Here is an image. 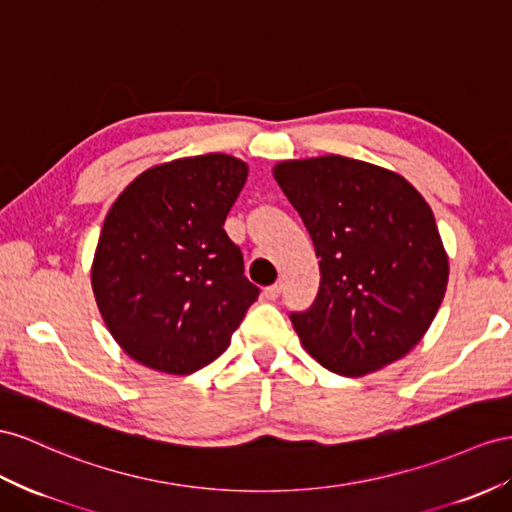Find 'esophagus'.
Here are the masks:
<instances>
[{
	"mask_svg": "<svg viewBox=\"0 0 512 512\" xmlns=\"http://www.w3.org/2000/svg\"><path fill=\"white\" fill-rule=\"evenodd\" d=\"M281 290H283L281 283H274V285L266 287V290H264V296H266L268 300H277V298H279V294H281Z\"/></svg>",
	"mask_w": 512,
	"mask_h": 512,
	"instance_id": "obj_1",
	"label": "esophagus"
}]
</instances>
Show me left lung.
I'll return each mask as SVG.
<instances>
[{
  "mask_svg": "<svg viewBox=\"0 0 512 512\" xmlns=\"http://www.w3.org/2000/svg\"><path fill=\"white\" fill-rule=\"evenodd\" d=\"M272 175L320 259L316 303L292 313L303 348L350 378L409 355L435 320L450 274L424 196L393 170L344 155L285 160Z\"/></svg>",
  "mask_w": 512,
  "mask_h": 512,
  "instance_id": "obj_1",
  "label": "left lung"
}]
</instances>
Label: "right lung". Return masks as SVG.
<instances>
[{
	"label": "right lung",
	"mask_w": 512,
	"mask_h": 512,
	"mask_svg": "<svg viewBox=\"0 0 512 512\" xmlns=\"http://www.w3.org/2000/svg\"><path fill=\"white\" fill-rule=\"evenodd\" d=\"M248 177L227 153L144 170L103 220L90 283L114 342L144 368L186 376L231 344L259 290L225 220Z\"/></svg>",
	"instance_id": "add662e5"
}]
</instances>
